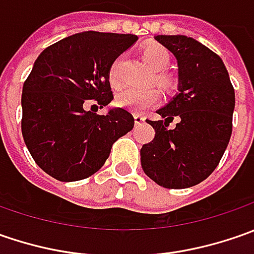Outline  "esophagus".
I'll return each instance as SVG.
<instances>
[{"instance_id":"obj_1","label":"esophagus","mask_w":254,"mask_h":254,"mask_svg":"<svg viewBox=\"0 0 254 254\" xmlns=\"http://www.w3.org/2000/svg\"><path fill=\"white\" fill-rule=\"evenodd\" d=\"M144 117H142L141 114H134V123L135 124H141V123H144Z\"/></svg>"}]
</instances>
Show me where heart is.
<instances>
[{
	"instance_id": "heart-1",
	"label": "heart",
	"mask_w": 254,
	"mask_h": 254,
	"mask_svg": "<svg viewBox=\"0 0 254 254\" xmlns=\"http://www.w3.org/2000/svg\"><path fill=\"white\" fill-rule=\"evenodd\" d=\"M144 59L151 66L154 70L161 72L167 69L170 64V54L165 48L160 45H151L144 49L142 52ZM120 61H114L109 70V83L113 89H117L122 84L120 77ZM157 80L165 90H172L175 87V80L165 73L157 74ZM160 102V92L155 87L148 89H135V87H126L116 94V104L122 109H127L130 112L141 113L145 112L152 106Z\"/></svg>"
}]
</instances>
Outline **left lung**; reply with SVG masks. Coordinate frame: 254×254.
<instances>
[{
    "mask_svg": "<svg viewBox=\"0 0 254 254\" xmlns=\"http://www.w3.org/2000/svg\"><path fill=\"white\" fill-rule=\"evenodd\" d=\"M178 62V92L147 120L155 130L141 148V167L154 182L170 190L190 188L218 167L232 135L235 90L218 55L193 38L157 35ZM174 118L177 126L169 128Z\"/></svg>",
    "mask_w": 254,
    "mask_h": 254,
    "instance_id": "1",
    "label": "left lung"
}]
</instances>
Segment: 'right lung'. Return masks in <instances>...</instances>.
I'll return each mask as SVG.
<instances>
[{"instance_id":"1","label":"right lung","mask_w":254,"mask_h":254,"mask_svg":"<svg viewBox=\"0 0 254 254\" xmlns=\"http://www.w3.org/2000/svg\"><path fill=\"white\" fill-rule=\"evenodd\" d=\"M137 39L86 31L48 46L35 61L22 87V137L55 180L89 178L109 158L113 142L132 130L134 117L124 109L100 116L86 107L112 102L110 66Z\"/></svg>"}]
</instances>
